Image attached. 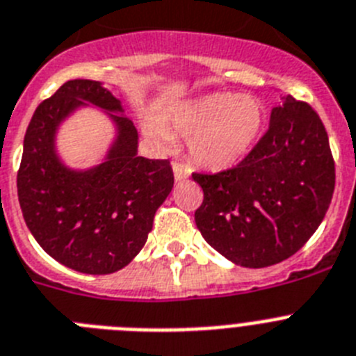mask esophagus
Here are the masks:
<instances>
[{
  "label": "esophagus",
  "instance_id": "obj_1",
  "mask_svg": "<svg viewBox=\"0 0 356 356\" xmlns=\"http://www.w3.org/2000/svg\"><path fill=\"white\" fill-rule=\"evenodd\" d=\"M172 172H175V180L176 181H181V180H185V178H189V176H191L189 167L184 165V163H180V162L172 163Z\"/></svg>",
  "mask_w": 356,
  "mask_h": 356
}]
</instances>
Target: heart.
Wrapping results in <instances>:
<instances>
[{"label": "heart", "instance_id": "1", "mask_svg": "<svg viewBox=\"0 0 356 356\" xmlns=\"http://www.w3.org/2000/svg\"><path fill=\"white\" fill-rule=\"evenodd\" d=\"M263 124L265 108L254 97L211 93L172 109L165 124L147 118L144 129L160 145L171 144L172 135L191 138V160L202 169L221 172L234 169L250 154Z\"/></svg>", "mask_w": 356, "mask_h": 356}]
</instances>
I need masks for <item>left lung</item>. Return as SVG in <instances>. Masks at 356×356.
<instances>
[{"label": "left lung", "mask_w": 356, "mask_h": 356, "mask_svg": "<svg viewBox=\"0 0 356 356\" xmlns=\"http://www.w3.org/2000/svg\"><path fill=\"white\" fill-rule=\"evenodd\" d=\"M193 178L203 189L194 220L205 241L236 265L263 268L293 256L323 223L335 162L315 109L286 95L239 165Z\"/></svg>", "instance_id": "left-lung-1"}]
</instances>
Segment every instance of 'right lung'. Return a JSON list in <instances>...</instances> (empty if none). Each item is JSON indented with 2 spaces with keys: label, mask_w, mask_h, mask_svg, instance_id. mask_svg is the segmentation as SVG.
<instances>
[{
  "label": "right lung",
  "mask_w": 356,
  "mask_h": 356,
  "mask_svg": "<svg viewBox=\"0 0 356 356\" xmlns=\"http://www.w3.org/2000/svg\"><path fill=\"white\" fill-rule=\"evenodd\" d=\"M86 105L106 111L115 138L105 160L72 170L56 153L60 124ZM175 184L169 160L138 156V131L122 102L99 81H68L38 106L17 172L23 218L41 248L60 265L106 275L129 265L147 241L156 209Z\"/></svg>",
  "instance_id": "right-lung-1"
}]
</instances>
